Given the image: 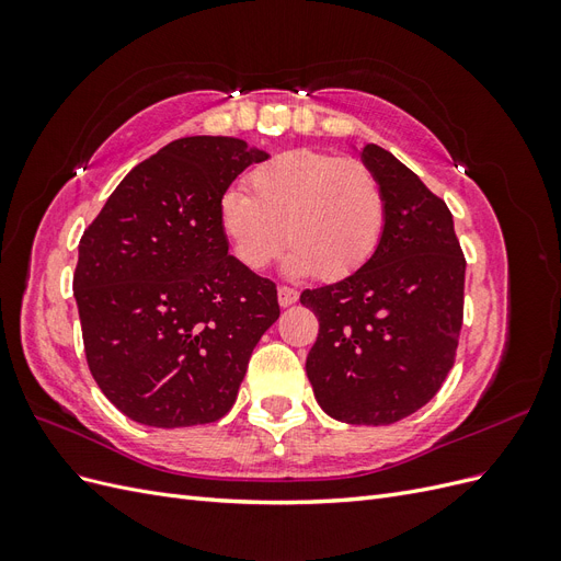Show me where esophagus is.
<instances>
[{"mask_svg":"<svg viewBox=\"0 0 561 561\" xmlns=\"http://www.w3.org/2000/svg\"><path fill=\"white\" fill-rule=\"evenodd\" d=\"M299 299V293L293 290V287H278V304L285 309V307H293V304Z\"/></svg>","mask_w":561,"mask_h":561,"instance_id":"1","label":"esophagus"}]
</instances>
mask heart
Masks as SVG:
<instances>
[{"instance_id": "1", "label": "heart", "mask_w": 561, "mask_h": 561, "mask_svg": "<svg viewBox=\"0 0 561 561\" xmlns=\"http://www.w3.org/2000/svg\"><path fill=\"white\" fill-rule=\"evenodd\" d=\"M248 184L250 196L231 190L219 201V227L245 268H266L285 243L290 276L344 280L375 257L386 194L363 161L293 149L254 168Z\"/></svg>"}]
</instances>
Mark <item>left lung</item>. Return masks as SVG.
Returning <instances> with one entry per match:
<instances>
[{
    "label": "left lung",
    "instance_id": "left-lung-1",
    "mask_svg": "<svg viewBox=\"0 0 561 561\" xmlns=\"http://www.w3.org/2000/svg\"><path fill=\"white\" fill-rule=\"evenodd\" d=\"M360 159L383 186L386 227L358 274L301 293L320 325L307 377L328 416L388 426L421 410L449 375L466 260L443 198L379 145H365Z\"/></svg>",
    "mask_w": 561,
    "mask_h": 561
}]
</instances>
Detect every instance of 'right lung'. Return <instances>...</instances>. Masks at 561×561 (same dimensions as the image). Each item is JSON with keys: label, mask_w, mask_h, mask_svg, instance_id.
Here are the masks:
<instances>
[{"label": "right lung", "mask_w": 561, "mask_h": 561, "mask_svg": "<svg viewBox=\"0 0 561 561\" xmlns=\"http://www.w3.org/2000/svg\"><path fill=\"white\" fill-rule=\"evenodd\" d=\"M264 149L194 135L118 182L83 231L75 299L89 369L107 400L154 428L222 419L280 316L276 285L229 254L219 201Z\"/></svg>", "instance_id": "obj_1"}]
</instances>
